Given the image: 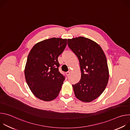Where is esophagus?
<instances>
[{"label":"esophagus","mask_w":130,"mask_h":130,"mask_svg":"<svg viewBox=\"0 0 130 130\" xmlns=\"http://www.w3.org/2000/svg\"><path fill=\"white\" fill-rule=\"evenodd\" d=\"M70 72H71V71H70V70H69V71H67V72H66V75H67V76H68L70 75Z\"/></svg>","instance_id":"obj_1"}]
</instances>
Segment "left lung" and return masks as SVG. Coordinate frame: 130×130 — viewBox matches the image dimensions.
Listing matches in <instances>:
<instances>
[{
    "mask_svg": "<svg viewBox=\"0 0 130 130\" xmlns=\"http://www.w3.org/2000/svg\"><path fill=\"white\" fill-rule=\"evenodd\" d=\"M67 44L78 58L81 71L80 81L72 85L74 92L80 100L91 102L101 95L108 83L105 54L98 44L82 36L68 39Z\"/></svg>",
    "mask_w": 130,
    "mask_h": 130,
    "instance_id": "obj_1",
    "label": "left lung"
}]
</instances>
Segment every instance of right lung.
<instances>
[{
    "label": "right lung",
    "instance_id": "right-lung-1",
    "mask_svg": "<svg viewBox=\"0 0 130 130\" xmlns=\"http://www.w3.org/2000/svg\"><path fill=\"white\" fill-rule=\"evenodd\" d=\"M67 40L51 38L36 44L31 50L25 69L26 82L34 96L50 101L58 96L65 77L59 70L58 58Z\"/></svg>",
    "mask_w": 130,
    "mask_h": 130
}]
</instances>
